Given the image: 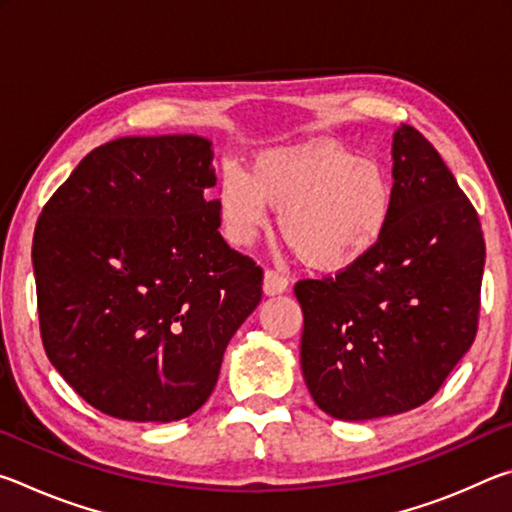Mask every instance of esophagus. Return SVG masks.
Instances as JSON below:
<instances>
[{
	"label": "esophagus",
	"instance_id": "34e87169",
	"mask_svg": "<svg viewBox=\"0 0 512 512\" xmlns=\"http://www.w3.org/2000/svg\"><path fill=\"white\" fill-rule=\"evenodd\" d=\"M262 289H264L266 296H280V293L289 289V277L277 273V271H266Z\"/></svg>",
	"mask_w": 512,
	"mask_h": 512
}]
</instances>
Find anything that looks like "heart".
<instances>
[{"label":"heart","mask_w":512,"mask_h":512,"mask_svg":"<svg viewBox=\"0 0 512 512\" xmlns=\"http://www.w3.org/2000/svg\"><path fill=\"white\" fill-rule=\"evenodd\" d=\"M280 210V232L302 262L343 271L386 235L395 187L384 164L336 144H307L259 153L250 176L225 167L216 210L230 241L248 246Z\"/></svg>","instance_id":"heart-1"}]
</instances>
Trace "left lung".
Instances as JSON below:
<instances>
[{
  "label": "left lung",
  "mask_w": 512,
  "mask_h": 512,
  "mask_svg": "<svg viewBox=\"0 0 512 512\" xmlns=\"http://www.w3.org/2000/svg\"><path fill=\"white\" fill-rule=\"evenodd\" d=\"M395 205L370 253L325 280H300L302 377L327 415L361 422L431 400L479 323L485 241L438 151L393 133Z\"/></svg>",
  "instance_id": "left-lung-1"
}]
</instances>
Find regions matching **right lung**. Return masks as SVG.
Here are the masks:
<instances>
[{
	"label": "right lung",
	"mask_w": 512,
	"mask_h": 512,
	"mask_svg": "<svg viewBox=\"0 0 512 512\" xmlns=\"http://www.w3.org/2000/svg\"><path fill=\"white\" fill-rule=\"evenodd\" d=\"M212 142L119 137L85 155L33 235L40 334L101 413L173 422L201 409L262 300V268L225 244Z\"/></svg>",
	"instance_id": "obj_1"
}]
</instances>
